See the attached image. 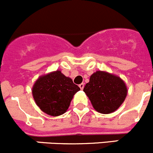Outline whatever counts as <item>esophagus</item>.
I'll return each mask as SVG.
<instances>
[{
	"instance_id": "34e87169",
	"label": "esophagus",
	"mask_w": 153,
	"mask_h": 153,
	"mask_svg": "<svg viewBox=\"0 0 153 153\" xmlns=\"http://www.w3.org/2000/svg\"><path fill=\"white\" fill-rule=\"evenodd\" d=\"M79 87H80V89H81V90H83V89H84V83H81V84H79Z\"/></svg>"
}]
</instances>
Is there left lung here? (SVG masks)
<instances>
[{"mask_svg":"<svg viewBox=\"0 0 153 153\" xmlns=\"http://www.w3.org/2000/svg\"><path fill=\"white\" fill-rule=\"evenodd\" d=\"M84 92L96 111L107 114L115 111L122 105L126 97L127 88L119 77L97 71L90 76Z\"/></svg>","mask_w":153,"mask_h":153,"instance_id":"8db88e82","label":"left lung"}]
</instances>
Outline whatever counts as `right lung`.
I'll list each match as a JSON object with an SVG mask.
<instances>
[{
	"mask_svg": "<svg viewBox=\"0 0 153 153\" xmlns=\"http://www.w3.org/2000/svg\"><path fill=\"white\" fill-rule=\"evenodd\" d=\"M79 90L71 78L56 71L37 80L32 93L36 103L43 112L57 117L66 112L73 96Z\"/></svg>",
	"mask_w": 153,
	"mask_h": 153,
	"instance_id": "add662e5",
	"label": "right lung"
}]
</instances>
